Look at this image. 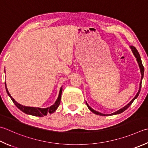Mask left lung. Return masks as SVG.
Segmentation results:
<instances>
[{"instance_id":"left-lung-1","label":"left lung","mask_w":148,"mask_h":148,"mask_svg":"<svg viewBox=\"0 0 148 148\" xmlns=\"http://www.w3.org/2000/svg\"><path fill=\"white\" fill-rule=\"evenodd\" d=\"M130 47H131V49H132V52H133V53H134V54L135 55V58H137V62H138V65H139V67H140V72H141V75H142V76H141V82H140V87H139V90H138V92H137V95H135V97L134 98V99H133L131 101H130V102L128 104V105H127L126 106H125L124 107H123V108H121V109H120V110H119L118 111H117V112H114V113H113V114H109V115H115V114H121V113H122V112H123L124 111H125L128 108V107L132 105V103L134 102V101L136 99V98H137V97H138V94H139V93H140V88H141V84H142V80H143V76H144V66H143V63H142V61H141V58H140V54H139V53H138V51L137 50V49H136L134 46H130ZM86 105H87V106H88V108H89V110H90L91 112H92L93 113H94V114H97V115H103V116H107V115H108V114H101V113H99V112H97V111H95V110H93L92 109L91 107H90L89 106H88V105L87 103H86Z\"/></svg>"}]
</instances>
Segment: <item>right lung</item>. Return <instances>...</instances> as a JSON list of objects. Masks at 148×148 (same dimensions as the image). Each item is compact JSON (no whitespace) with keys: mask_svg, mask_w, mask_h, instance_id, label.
Masks as SVG:
<instances>
[{"mask_svg":"<svg viewBox=\"0 0 148 148\" xmlns=\"http://www.w3.org/2000/svg\"><path fill=\"white\" fill-rule=\"evenodd\" d=\"M5 89H6L7 93L9 96L10 97L11 100L13 101V103L16 106L17 108L20 109L22 112H24L26 114L34 115V116H38V117H43V115H47V114H53V112L56 111V110L58 108V106L60 105V101H61V96H62V87L60 88L58 97L56 101L55 102V103L53 105L51 106L50 107H48L47 108H36V107L25 106L18 103L16 101H14V99L11 96V95L10 94V93H9V92L6 88L5 83Z\"/></svg>","mask_w":148,"mask_h":148,"instance_id":"add662e5","label":"right lung"}]
</instances>
